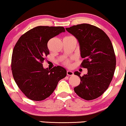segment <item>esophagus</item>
Here are the masks:
<instances>
[{
    "label": "esophagus",
    "mask_w": 126,
    "mask_h": 126,
    "mask_svg": "<svg viewBox=\"0 0 126 126\" xmlns=\"http://www.w3.org/2000/svg\"><path fill=\"white\" fill-rule=\"evenodd\" d=\"M67 75H68V76H72V75H74V72L71 71H67Z\"/></svg>",
    "instance_id": "1"
}]
</instances>
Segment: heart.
Segmentation results:
<instances>
[{"label":"heart","mask_w":126,"mask_h":126,"mask_svg":"<svg viewBox=\"0 0 126 126\" xmlns=\"http://www.w3.org/2000/svg\"><path fill=\"white\" fill-rule=\"evenodd\" d=\"M63 64L64 65H66V66L68 67L70 65V61L68 59H66V60H64L63 61Z\"/></svg>","instance_id":"obj_1"}]
</instances>
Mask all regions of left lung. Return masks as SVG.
<instances>
[{
	"mask_svg": "<svg viewBox=\"0 0 126 126\" xmlns=\"http://www.w3.org/2000/svg\"><path fill=\"white\" fill-rule=\"evenodd\" d=\"M67 31L78 39L81 57L80 66L87 68L88 74L80 76V84L74 91L81 98L89 101L98 98L109 87L116 66V57L112 43L102 29L89 24L67 28Z\"/></svg>",
	"mask_w": 126,
	"mask_h": 126,
	"instance_id": "8db88e82",
	"label": "left lung"
}]
</instances>
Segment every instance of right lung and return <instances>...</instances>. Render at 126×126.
<instances>
[{"label":"right lung","mask_w":126,"mask_h":126,"mask_svg":"<svg viewBox=\"0 0 126 126\" xmlns=\"http://www.w3.org/2000/svg\"><path fill=\"white\" fill-rule=\"evenodd\" d=\"M64 32L63 27L38 26L22 35L15 45L11 60L13 77L19 89L31 100L47 98L59 80L66 76L63 67L44 69L42 65L50 53L48 41Z\"/></svg>","instance_id":"add662e5"}]
</instances>
